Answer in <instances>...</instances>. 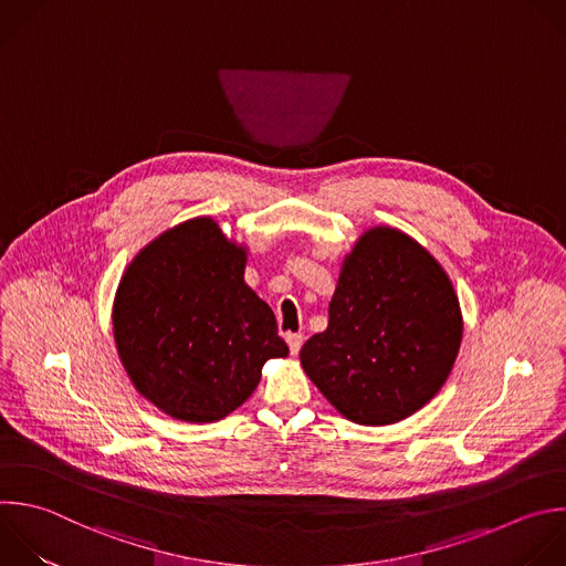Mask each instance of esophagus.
I'll return each mask as SVG.
<instances>
[{"label":"esophagus","instance_id":"obj_1","mask_svg":"<svg viewBox=\"0 0 566 566\" xmlns=\"http://www.w3.org/2000/svg\"><path fill=\"white\" fill-rule=\"evenodd\" d=\"M286 342H289V348L293 355H297V350L302 348V342H304V335L302 333H286Z\"/></svg>","mask_w":566,"mask_h":566}]
</instances>
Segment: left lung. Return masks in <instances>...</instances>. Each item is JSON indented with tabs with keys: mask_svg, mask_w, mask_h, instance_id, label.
<instances>
[{
	"mask_svg": "<svg viewBox=\"0 0 566 566\" xmlns=\"http://www.w3.org/2000/svg\"><path fill=\"white\" fill-rule=\"evenodd\" d=\"M462 311L440 262L411 235L373 227L344 258L328 326L300 361L350 422L396 424L444 387L462 342Z\"/></svg>",
	"mask_w": 566,
	"mask_h": 566,
	"instance_id": "obj_1",
	"label": "left lung"
}]
</instances>
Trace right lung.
Returning <instances> with one entry per match:
<instances>
[{"instance_id": "1", "label": "right lung", "mask_w": 566, "mask_h": 566, "mask_svg": "<svg viewBox=\"0 0 566 566\" xmlns=\"http://www.w3.org/2000/svg\"><path fill=\"white\" fill-rule=\"evenodd\" d=\"M244 269L247 247L213 218H193L146 244L119 280V359L139 396L175 420L227 418L258 389L262 366L289 355Z\"/></svg>"}]
</instances>
